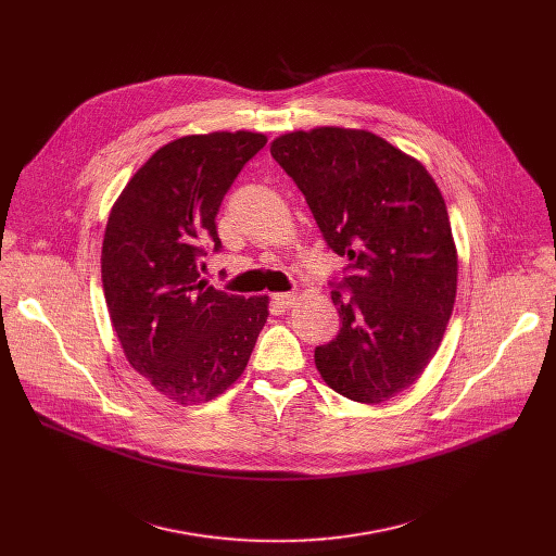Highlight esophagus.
<instances>
[{
	"mask_svg": "<svg viewBox=\"0 0 556 556\" xmlns=\"http://www.w3.org/2000/svg\"><path fill=\"white\" fill-rule=\"evenodd\" d=\"M273 299H275V303H279L283 307H290L294 303L296 294L294 292H277V294H273Z\"/></svg>",
	"mask_w": 556,
	"mask_h": 556,
	"instance_id": "obj_1",
	"label": "esophagus"
}]
</instances>
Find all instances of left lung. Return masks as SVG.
Returning a JSON list of instances; mask_svg holds the SVG:
<instances>
[{"instance_id": "left-lung-1", "label": "left lung", "mask_w": 556, "mask_h": 556, "mask_svg": "<svg viewBox=\"0 0 556 556\" xmlns=\"http://www.w3.org/2000/svg\"><path fill=\"white\" fill-rule=\"evenodd\" d=\"M270 153L350 260L330 281L341 330L314 350L316 369L350 401L384 403L420 378L451 319L457 251L444 198L416 157L365 129L290 131Z\"/></svg>"}]
</instances>
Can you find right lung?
Instances as JSON below:
<instances>
[{
  "mask_svg": "<svg viewBox=\"0 0 556 556\" xmlns=\"http://www.w3.org/2000/svg\"><path fill=\"white\" fill-rule=\"evenodd\" d=\"M264 134L182 136L157 149L112 206L101 253L110 319L129 365L180 405L217 399L249 365L268 296L228 294L202 279L222 249L219 204Z\"/></svg>",
  "mask_w": 556,
  "mask_h": 556,
  "instance_id": "1",
  "label": "right lung"
}]
</instances>
